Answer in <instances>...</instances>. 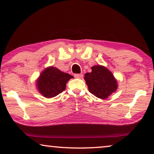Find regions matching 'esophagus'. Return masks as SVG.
I'll return each mask as SVG.
<instances>
[{
  "label": "esophagus",
  "instance_id": "1",
  "mask_svg": "<svg viewBox=\"0 0 154 154\" xmlns=\"http://www.w3.org/2000/svg\"><path fill=\"white\" fill-rule=\"evenodd\" d=\"M83 76V75L82 73H75L74 74V77L76 78V79H82Z\"/></svg>",
  "mask_w": 154,
  "mask_h": 154
}]
</instances>
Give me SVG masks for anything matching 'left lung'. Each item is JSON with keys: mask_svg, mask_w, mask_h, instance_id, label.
<instances>
[{"mask_svg": "<svg viewBox=\"0 0 154 154\" xmlns=\"http://www.w3.org/2000/svg\"><path fill=\"white\" fill-rule=\"evenodd\" d=\"M92 72L85 74L84 79L89 92L97 97L106 99L117 89V82L111 71L102 66L92 67Z\"/></svg>", "mask_w": 154, "mask_h": 154, "instance_id": "8db88e82", "label": "left lung"}]
</instances>
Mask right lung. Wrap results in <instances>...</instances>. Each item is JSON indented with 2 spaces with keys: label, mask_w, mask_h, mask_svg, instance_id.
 <instances>
[{
  "label": "right lung",
  "mask_w": 154,
  "mask_h": 154,
  "mask_svg": "<svg viewBox=\"0 0 154 154\" xmlns=\"http://www.w3.org/2000/svg\"><path fill=\"white\" fill-rule=\"evenodd\" d=\"M73 78L54 66L45 69L37 81L39 92L48 98L54 97L66 89V83Z\"/></svg>",
  "instance_id": "obj_1"
}]
</instances>
